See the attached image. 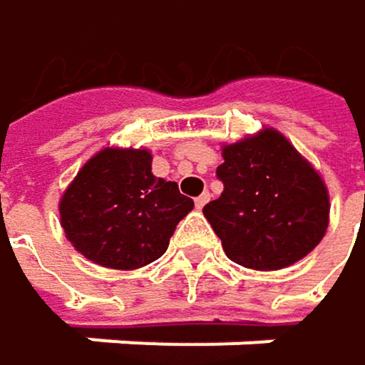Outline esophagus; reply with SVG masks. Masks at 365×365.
Instances as JSON below:
<instances>
[{
    "label": "esophagus",
    "instance_id": "1",
    "mask_svg": "<svg viewBox=\"0 0 365 365\" xmlns=\"http://www.w3.org/2000/svg\"><path fill=\"white\" fill-rule=\"evenodd\" d=\"M209 200H211V193H209V191H205L202 195H197V197H195V207H197V209H202V207L209 202Z\"/></svg>",
    "mask_w": 365,
    "mask_h": 365
}]
</instances>
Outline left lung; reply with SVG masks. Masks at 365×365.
I'll return each mask as SVG.
<instances>
[{
    "label": "left lung",
    "instance_id": "1",
    "mask_svg": "<svg viewBox=\"0 0 365 365\" xmlns=\"http://www.w3.org/2000/svg\"><path fill=\"white\" fill-rule=\"evenodd\" d=\"M224 191L202 209L226 257L250 269H281L312 252L329 226L320 174L277 130L226 145Z\"/></svg>",
    "mask_w": 365,
    "mask_h": 365
}]
</instances>
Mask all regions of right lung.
Segmentation results:
<instances>
[{
  "mask_svg": "<svg viewBox=\"0 0 365 365\" xmlns=\"http://www.w3.org/2000/svg\"><path fill=\"white\" fill-rule=\"evenodd\" d=\"M191 209L193 200L176 182L152 174L148 150L106 148L65 191L61 224L88 261L135 269L165 255L176 224Z\"/></svg>",
  "mask_w": 365,
  "mask_h": 365,
  "instance_id": "right-lung-1",
  "label": "right lung"
}]
</instances>
